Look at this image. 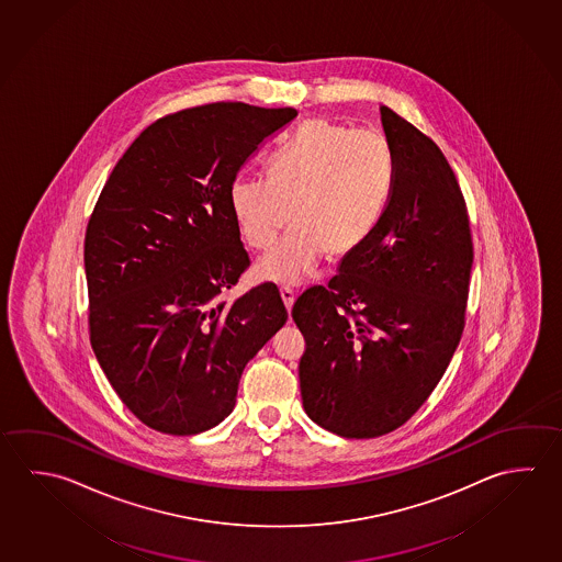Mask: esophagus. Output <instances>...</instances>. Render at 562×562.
I'll list each match as a JSON object with an SVG mask.
<instances>
[{"mask_svg":"<svg viewBox=\"0 0 562 562\" xmlns=\"http://www.w3.org/2000/svg\"><path fill=\"white\" fill-rule=\"evenodd\" d=\"M280 295H282V302H284L285 310L290 312L292 310V305H294L295 295L294 292H292V288H288V285H284V288H280Z\"/></svg>","mask_w":562,"mask_h":562,"instance_id":"1","label":"esophagus"}]
</instances>
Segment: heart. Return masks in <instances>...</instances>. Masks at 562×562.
Wrapping results in <instances>:
<instances>
[{
	"instance_id": "b5f03b06",
	"label": "heart",
	"mask_w": 562,
	"mask_h": 562,
	"mask_svg": "<svg viewBox=\"0 0 562 562\" xmlns=\"http://www.w3.org/2000/svg\"><path fill=\"white\" fill-rule=\"evenodd\" d=\"M389 142L373 130L307 120L268 166V179L238 176L228 203L248 248L268 252L290 235L257 272L265 280L297 282L322 257L341 260L363 245L393 186Z\"/></svg>"
}]
</instances>
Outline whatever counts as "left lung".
I'll return each instance as SVG.
<instances>
[{"label": "left lung", "mask_w": 562, "mask_h": 562, "mask_svg": "<svg viewBox=\"0 0 562 562\" xmlns=\"http://www.w3.org/2000/svg\"><path fill=\"white\" fill-rule=\"evenodd\" d=\"M394 176L383 213L327 285L295 300L305 413L344 438H376L440 383L465 325L473 262L462 189L442 149L381 106Z\"/></svg>", "instance_id": "8db88e82"}]
</instances>
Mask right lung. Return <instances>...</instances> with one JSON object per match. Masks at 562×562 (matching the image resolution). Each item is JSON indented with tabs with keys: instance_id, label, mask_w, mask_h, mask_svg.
Segmentation results:
<instances>
[{
	"instance_id": "add662e5",
	"label": "right lung",
	"mask_w": 562,
	"mask_h": 562,
	"mask_svg": "<svg viewBox=\"0 0 562 562\" xmlns=\"http://www.w3.org/2000/svg\"><path fill=\"white\" fill-rule=\"evenodd\" d=\"M297 116L213 102L144 130L89 218V335L112 389L158 432H205L233 413L245 364L285 324L274 282L237 300L250 267L228 189Z\"/></svg>"
}]
</instances>
